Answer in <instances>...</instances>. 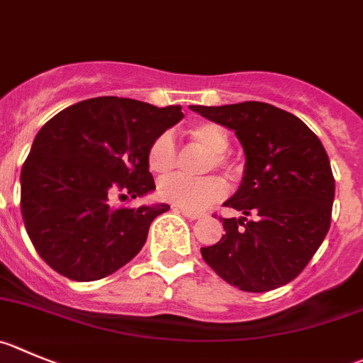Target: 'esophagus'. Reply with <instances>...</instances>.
I'll return each mask as SVG.
<instances>
[{
	"mask_svg": "<svg viewBox=\"0 0 363 363\" xmlns=\"http://www.w3.org/2000/svg\"><path fill=\"white\" fill-rule=\"evenodd\" d=\"M181 213L186 216V218H189V220H199V218H202V216H204V213L188 211V209H181Z\"/></svg>",
	"mask_w": 363,
	"mask_h": 363,
	"instance_id": "esophagus-1",
	"label": "esophagus"
}]
</instances>
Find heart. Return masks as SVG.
I'll return each instance as SVG.
<instances>
[{
    "label": "heart",
    "mask_w": 363,
    "mask_h": 363,
    "mask_svg": "<svg viewBox=\"0 0 363 363\" xmlns=\"http://www.w3.org/2000/svg\"><path fill=\"white\" fill-rule=\"evenodd\" d=\"M186 135L193 145L204 148L208 152L202 170L208 172L211 168H222L231 172L235 161L225 152L229 145L228 132L220 125L211 121H199L186 128ZM177 147L170 134H159L147 150V164L154 174L164 175L177 166ZM157 195L164 202L179 206L188 211H202L209 206L222 201L225 195V184L222 179L215 175L208 177H184V175H170L162 179L157 184Z\"/></svg>",
    "instance_id": "1"
}]
</instances>
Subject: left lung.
Returning a JSON list of instances; mask_svg holds the SVG:
<instances>
[{"label":"left lung","mask_w":363,"mask_h":363,"mask_svg":"<svg viewBox=\"0 0 363 363\" xmlns=\"http://www.w3.org/2000/svg\"><path fill=\"white\" fill-rule=\"evenodd\" d=\"M191 111L233 128L247 159L242 186L223 204L243 216H220L225 233L202 247V258L243 292L279 289L303 272L330 231L335 179L326 150L299 118L263 101Z\"/></svg>","instance_id":"1"}]
</instances>
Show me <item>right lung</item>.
Returning <instances> with one entry per match:
<instances>
[{"instance_id":"obj_1","label":"right lung","mask_w":363,"mask_h":363,"mask_svg":"<svg viewBox=\"0 0 363 363\" xmlns=\"http://www.w3.org/2000/svg\"><path fill=\"white\" fill-rule=\"evenodd\" d=\"M184 114L179 105L98 96L44 123L21 170V215L37 254L60 276L96 281L143 249L170 206H113L155 189L148 145Z\"/></svg>"}]
</instances>
